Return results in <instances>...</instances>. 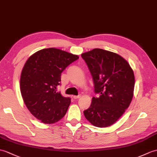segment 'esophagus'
I'll list each match as a JSON object with an SVG mask.
<instances>
[{
  "label": "esophagus",
  "mask_w": 157,
  "mask_h": 157,
  "mask_svg": "<svg viewBox=\"0 0 157 157\" xmlns=\"http://www.w3.org/2000/svg\"><path fill=\"white\" fill-rule=\"evenodd\" d=\"M80 97H81L80 96H74V97H73V98H74V99L75 100V99H78V98H79Z\"/></svg>",
  "instance_id": "esophagus-1"
}]
</instances>
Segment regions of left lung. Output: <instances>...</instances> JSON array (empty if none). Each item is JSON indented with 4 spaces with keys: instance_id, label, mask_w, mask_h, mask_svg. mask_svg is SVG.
<instances>
[{
    "instance_id": "obj_1",
    "label": "left lung",
    "mask_w": 157,
    "mask_h": 157,
    "mask_svg": "<svg viewBox=\"0 0 157 157\" xmlns=\"http://www.w3.org/2000/svg\"><path fill=\"white\" fill-rule=\"evenodd\" d=\"M92 74L94 92L86 118L96 127L104 128L116 122L132 101L134 75L128 61L118 54L94 49L82 54Z\"/></svg>"
}]
</instances>
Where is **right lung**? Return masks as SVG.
<instances>
[{"instance_id":"add662e5","label":"right lung","mask_w":157,"mask_h":157,"mask_svg":"<svg viewBox=\"0 0 157 157\" xmlns=\"http://www.w3.org/2000/svg\"><path fill=\"white\" fill-rule=\"evenodd\" d=\"M79 59L76 55L56 48L39 50L24 65L20 79L22 97L28 110L43 123L50 124L60 120L71 103L57 90L61 73Z\"/></svg>"}]
</instances>
